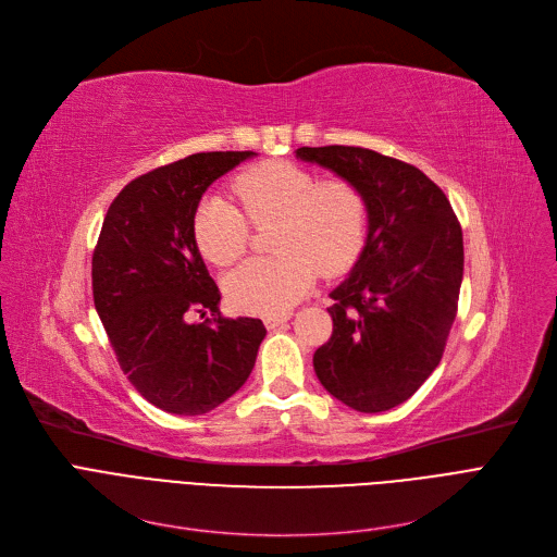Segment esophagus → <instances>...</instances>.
Segmentation results:
<instances>
[{
  "instance_id": "obj_1",
  "label": "esophagus",
  "mask_w": 557,
  "mask_h": 557,
  "mask_svg": "<svg viewBox=\"0 0 557 557\" xmlns=\"http://www.w3.org/2000/svg\"><path fill=\"white\" fill-rule=\"evenodd\" d=\"M288 318H290V313H280V315H267V318H263V325H267L269 330H275V327L284 325Z\"/></svg>"
}]
</instances>
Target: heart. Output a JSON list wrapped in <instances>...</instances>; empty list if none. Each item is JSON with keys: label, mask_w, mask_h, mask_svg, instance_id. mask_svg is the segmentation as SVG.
<instances>
[{"label": "heart", "mask_w": 557, "mask_h": 557, "mask_svg": "<svg viewBox=\"0 0 557 557\" xmlns=\"http://www.w3.org/2000/svg\"><path fill=\"white\" fill-rule=\"evenodd\" d=\"M246 213L223 196H210L196 212V244L202 257L227 267L248 244L252 225L277 223L275 257H255L227 273L230 305L246 313L277 315L298 305L325 277L345 273L359 259L370 230V200L349 181H325L294 162H263L234 181Z\"/></svg>", "instance_id": "obj_1"}]
</instances>
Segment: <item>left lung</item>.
I'll use <instances>...</instances> for the list:
<instances>
[{
    "label": "left lung",
    "instance_id": "left-lung-1",
    "mask_svg": "<svg viewBox=\"0 0 557 557\" xmlns=\"http://www.w3.org/2000/svg\"><path fill=\"white\" fill-rule=\"evenodd\" d=\"M296 158L357 183L370 200L366 246L332 290V338L313 355L330 395L361 413L411 397L445 352L462 282V230L445 191L361 146H302Z\"/></svg>",
    "mask_w": 557,
    "mask_h": 557
}]
</instances>
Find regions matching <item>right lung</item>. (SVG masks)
Segmentation results:
<instances>
[{"label":"right lung","instance_id":"1","mask_svg":"<svg viewBox=\"0 0 557 557\" xmlns=\"http://www.w3.org/2000/svg\"><path fill=\"white\" fill-rule=\"evenodd\" d=\"M252 151L194 153L131 181L92 255L95 307L128 382L153 406L202 416L237 393L267 336L259 318H223L194 216L208 187ZM194 312H212L191 324Z\"/></svg>","mask_w":557,"mask_h":557}]
</instances>
